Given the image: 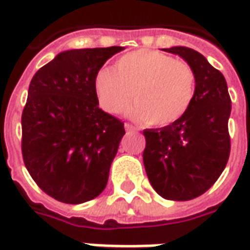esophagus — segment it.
Listing matches in <instances>:
<instances>
[{
	"mask_svg": "<svg viewBox=\"0 0 250 250\" xmlns=\"http://www.w3.org/2000/svg\"><path fill=\"white\" fill-rule=\"evenodd\" d=\"M125 129H126V132H137L139 129L136 128V126H133V125H130V124H125Z\"/></svg>",
	"mask_w": 250,
	"mask_h": 250,
	"instance_id": "obj_1",
	"label": "esophagus"
}]
</instances>
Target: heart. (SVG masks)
<instances>
[{
    "mask_svg": "<svg viewBox=\"0 0 250 250\" xmlns=\"http://www.w3.org/2000/svg\"><path fill=\"white\" fill-rule=\"evenodd\" d=\"M101 107L110 114L134 104L129 116L152 126H166L185 116L195 98L196 75L183 60L152 49L124 55L116 68L102 67L94 78Z\"/></svg>",
    "mask_w": 250,
    "mask_h": 250,
    "instance_id": "obj_1",
    "label": "heart"
}]
</instances>
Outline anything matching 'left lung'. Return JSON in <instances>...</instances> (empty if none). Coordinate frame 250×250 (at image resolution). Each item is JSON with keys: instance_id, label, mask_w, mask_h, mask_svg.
Here are the masks:
<instances>
[{"instance_id": "obj_1", "label": "left lung", "mask_w": 250, "mask_h": 250, "mask_svg": "<svg viewBox=\"0 0 250 250\" xmlns=\"http://www.w3.org/2000/svg\"><path fill=\"white\" fill-rule=\"evenodd\" d=\"M163 51L179 55L192 67L195 98L178 121L143 132V162L159 195L169 201H190L217 182L229 160L231 101L222 72L203 55L187 47Z\"/></svg>"}]
</instances>
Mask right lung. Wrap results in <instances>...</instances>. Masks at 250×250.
I'll return each instance as SVG.
<instances>
[{
  "label": "right lung",
  "mask_w": 250,
  "mask_h": 250,
  "mask_svg": "<svg viewBox=\"0 0 250 250\" xmlns=\"http://www.w3.org/2000/svg\"><path fill=\"white\" fill-rule=\"evenodd\" d=\"M124 47L60 52L33 75L21 116L28 172L54 199L70 205L105 190L124 122L100 109L94 78Z\"/></svg>",
  "instance_id": "obj_1"
}]
</instances>
